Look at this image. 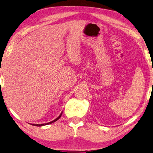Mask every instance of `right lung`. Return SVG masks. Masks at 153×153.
Masks as SVG:
<instances>
[{
	"label": "right lung",
	"instance_id": "obj_1",
	"mask_svg": "<svg viewBox=\"0 0 153 153\" xmlns=\"http://www.w3.org/2000/svg\"><path fill=\"white\" fill-rule=\"evenodd\" d=\"M61 115H62V112H61V114H60L59 117H58L55 120H53V121H51V122H49V123H42V124H33V126H45V125H47V124H50V123H53V122H55V121H56L57 120H59L60 118H61Z\"/></svg>",
	"mask_w": 153,
	"mask_h": 153
}]
</instances>
